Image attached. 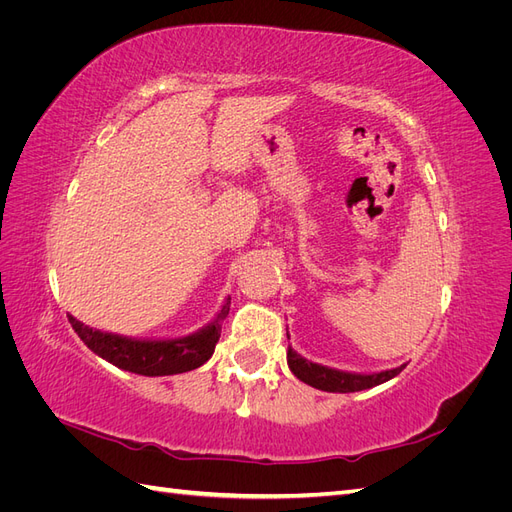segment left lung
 I'll use <instances>...</instances> for the list:
<instances>
[{
	"label": "left lung",
	"instance_id": "8db88e82",
	"mask_svg": "<svg viewBox=\"0 0 512 512\" xmlns=\"http://www.w3.org/2000/svg\"><path fill=\"white\" fill-rule=\"evenodd\" d=\"M286 359H288L290 371L301 382L314 386V389H318V391H327V393L365 391V389H371V386H378L386 380L395 378L399 371L406 367V365H399L395 369L376 371V374H354V371H342V369H333L327 365L307 361L294 348H288Z\"/></svg>",
	"mask_w": 512,
	"mask_h": 512
}]
</instances>
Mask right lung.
<instances>
[{
  "instance_id": "1",
  "label": "right lung",
  "mask_w": 512,
  "mask_h": 512,
  "mask_svg": "<svg viewBox=\"0 0 512 512\" xmlns=\"http://www.w3.org/2000/svg\"><path fill=\"white\" fill-rule=\"evenodd\" d=\"M228 309L230 299L224 301L218 316L207 327L190 335L170 339H134L91 329L70 314L68 320L74 333L83 339V344L115 367L141 376H173L183 374V371H192L211 359L215 344L220 339L222 320L228 316Z\"/></svg>"
}]
</instances>
